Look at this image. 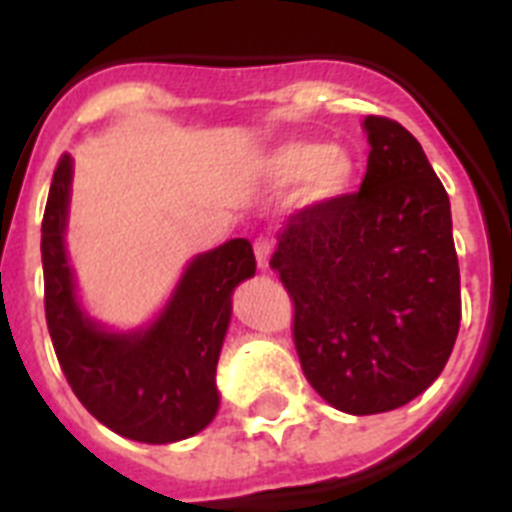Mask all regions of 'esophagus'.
Returning <instances> with one entry per match:
<instances>
[{
    "instance_id": "obj_1",
    "label": "esophagus",
    "mask_w": 512,
    "mask_h": 512,
    "mask_svg": "<svg viewBox=\"0 0 512 512\" xmlns=\"http://www.w3.org/2000/svg\"><path fill=\"white\" fill-rule=\"evenodd\" d=\"M271 251H274V246H271V241H266V238H259V241L253 243V253H256V264H259L261 271L269 269Z\"/></svg>"
}]
</instances>
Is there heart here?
<instances>
[{
  "label": "heart",
  "instance_id": "1",
  "mask_svg": "<svg viewBox=\"0 0 512 512\" xmlns=\"http://www.w3.org/2000/svg\"><path fill=\"white\" fill-rule=\"evenodd\" d=\"M261 174L271 187H292L307 178V197L323 202L346 192L354 179V161L343 148H328L312 140H292L274 148L264 158Z\"/></svg>",
  "mask_w": 512,
  "mask_h": 512
}]
</instances>
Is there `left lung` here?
I'll use <instances>...</instances> for the list:
<instances>
[{
    "mask_svg": "<svg viewBox=\"0 0 512 512\" xmlns=\"http://www.w3.org/2000/svg\"><path fill=\"white\" fill-rule=\"evenodd\" d=\"M364 130L372 151L359 192L289 217L269 261L295 305L307 382L351 415L428 390L461 320L449 194L400 122L369 115Z\"/></svg>",
    "mask_w": 512,
    "mask_h": 512,
    "instance_id": "left-lung-1",
    "label": "left lung"
}]
</instances>
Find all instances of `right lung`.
Segmentation results:
<instances>
[{
	"mask_svg": "<svg viewBox=\"0 0 512 512\" xmlns=\"http://www.w3.org/2000/svg\"><path fill=\"white\" fill-rule=\"evenodd\" d=\"M71 156L53 171L43 228L45 320L66 382L102 425L130 441L174 443L200 433L220 405L215 372L233 289L256 274L253 248L233 238L200 253L148 328L117 333L94 323L76 300L66 256Z\"/></svg>",
	"mask_w": 512,
	"mask_h": 512,
	"instance_id": "1",
	"label": "right lung"
}]
</instances>
